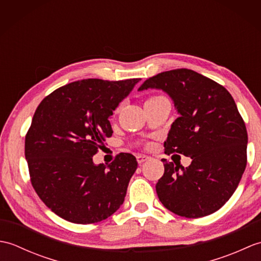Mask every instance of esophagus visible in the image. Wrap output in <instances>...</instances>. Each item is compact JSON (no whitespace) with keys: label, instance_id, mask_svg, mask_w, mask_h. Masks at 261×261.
<instances>
[{"label":"esophagus","instance_id":"34e87169","mask_svg":"<svg viewBox=\"0 0 261 261\" xmlns=\"http://www.w3.org/2000/svg\"><path fill=\"white\" fill-rule=\"evenodd\" d=\"M149 159H150V157L145 156V154H138V156H137V162L139 163V164L145 163V162H147V160H149Z\"/></svg>","mask_w":261,"mask_h":261}]
</instances>
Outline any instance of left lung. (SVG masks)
I'll use <instances>...</instances> for the list:
<instances>
[{
	"label": "left lung",
	"mask_w": 261,
	"mask_h": 261,
	"mask_svg": "<svg viewBox=\"0 0 261 261\" xmlns=\"http://www.w3.org/2000/svg\"><path fill=\"white\" fill-rule=\"evenodd\" d=\"M149 87L168 93L180 114L164 142L165 153L192 158L181 171L163 159L159 201L184 218L214 213L229 201L247 166V127L233 97L219 83L187 68L149 77L139 90Z\"/></svg>",
	"instance_id": "1"
}]
</instances>
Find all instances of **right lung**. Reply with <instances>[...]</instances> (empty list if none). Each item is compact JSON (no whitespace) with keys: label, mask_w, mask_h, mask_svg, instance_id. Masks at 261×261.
Listing matches in <instances>:
<instances>
[{"label":"right lung","mask_w":261,"mask_h":261,"mask_svg":"<svg viewBox=\"0 0 261 261\" xmlns=\"http://www.w3.org/2000/svg\"><path fill=\"white\" fill-rule=\"evenodd\" d=\"M139 81H77L38 105L24 141L30 180L46 206L64 220L96 223L123 204L136 157L121 152L111 164L96 166L93 156L113 134L109 118Z\"/></svg>","instance_id":"right-lung-1"}]
</instances>
